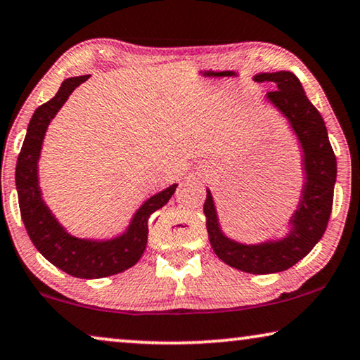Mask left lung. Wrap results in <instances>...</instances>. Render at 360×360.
Returning a JSON list of instances; mask_svg holds the SVG:
<instances>
[{"instance_id":"obj_1","label":"left lung","mask_w":360,"mask_h":360,"mask_svg":"<svg viewBox=\"0 0 360 360\" xmlns=\"http://www.w3.org/2000/svg\"><path fill=\"white\" fill-rule=\"evenodd\" d=\"M254 80L269 82L277 88L267 93V100L287 117L303 152L304 184L297 210L290 218L288 234L260 244L229 239L221 229L210 190H206L203 213L214 254L231 267L264 275L293 267L323 238L331 216L338 167L323 117L307 98L298 78L292 72L282 70L259 73Z\"/></svg>"}]
</instances>
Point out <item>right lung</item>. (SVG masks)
<instances>
[{
  "mask_svg": "<svg viewBox=\"0 0 360 360\" xmlns=\"http://www.w3.org/2000/svg\"><path fill=\"white\" fill-rule=\"evenodd\" d=\"M90 75L72 77L62 82L57 95L39 106L29 121L26 137L16 164V190L22 223L36 249L57 269L77 278H103L124 272L144 254L150 214L162 208L175 193L176 184L159 191L141 205L126 231L106 240L80 239L68 234L42 200L37 162L44 136L72 91Z\"/></svg>",
  "mask_w": 360,
  "mask_h": 360,
  "instance_id": "right-lung-1",
  "label": "right lung"
}]
</instances>
